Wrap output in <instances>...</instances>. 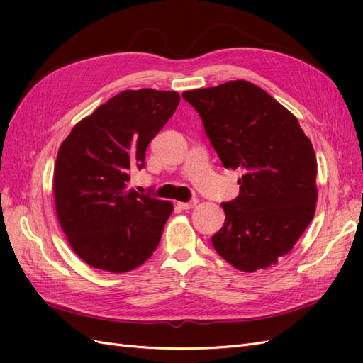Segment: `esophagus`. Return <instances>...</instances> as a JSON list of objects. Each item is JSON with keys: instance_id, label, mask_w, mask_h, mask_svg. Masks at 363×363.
<instances>
[{"instance_id": "esophagus-1", "label": "esophagus", "mask_w": 363, "mask_h": 363, "mask_svg": "<svg viewBox=\"0 0 363 363\" xmlns=\"http://www.w3.org/2000/svg\"><path fill=\"white\" fill-rule=\"evenodd\" d=\"M196 200H194V201H189V203H177V206L180 207V208H183V211H189V208H194L195 206H196Z\"/></svg>"}]
</instances>
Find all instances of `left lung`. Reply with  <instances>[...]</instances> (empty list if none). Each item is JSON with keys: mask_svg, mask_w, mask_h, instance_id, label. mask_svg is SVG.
<instances>
[{"mask_svg": "<svg viewBox=\"0 0 363 363\" xmlns=\"http://www.w3.org/2000/svg\"><path fill=\"white\" fill-rule=\"evenodd\" d=\"M200 113L225 168L240 169L239 195L223 203L225 221L212 236L216 252L244 272L269 268L312 223L316 157L286 107L245 80L183 92Z\"/></svg>", "mask_w": 363, "mask_h": 363, "instance_id": "left-lung-1", "label": "left lung"}]
</instances>
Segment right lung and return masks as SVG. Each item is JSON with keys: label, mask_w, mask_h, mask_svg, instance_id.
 Segmentation results:
<instances>
[{"label": "right lung", "mask_w": 363, "mask_h": 363, "mask_svg": "<svg viewBox=\"0 0 363 363\" xmlns=\"http://www.w3.org/2000/svg\"><path fill=\"white\" fill-rule=\"evenodd\" d=\"M180 103L177 92L123 91L77 123L52 175L57 221L87 265L128 272L159 245L172 203L128 189L147 147Z\"/></svg>", "instance_id": "right-lung-1"}]
</instances>
